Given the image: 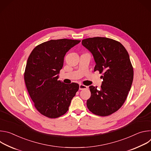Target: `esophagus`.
Instances as JSON below:
<instances>
[{
  "mask_svg": "<svg viewBox=\"0 0 151 151\" xmlns=\"http://www.w3.org/2000/svg\"><path fill=\"white\" fill-rule=\"evenodd\" d=\"M87 88H88V87H87V86H85V85H82V84H80V85H79V90H80L87 89Z\"/></svg>",
  "mask_w": 151,
  "mask_h": 151,
  "instance_id": "1",
  "label": "esophagus"
}]
</instances>
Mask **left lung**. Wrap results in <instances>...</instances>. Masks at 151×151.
I'll return each instance as SVG.
<instances>
[{
    "instance_id": "8db88e82",
    "label": "left lung",
    "mask_w": 151,
    "mask_h": 151,
    "mask_svg": "<svg viewBox=\"0 0 151 151\" xmlns=\"http://www.w3.org/2000/svg\"><path fill=\"white\" fill-rule=\"evenodd\" d=\"M82 44L93 54L103 81L101 90L90 86L91 97L87 101L93 114L106 116L116 112L124 103L133 80V68L125 47L112 39L94 37L85 39Z\"/></svg>"
}]
</instances>
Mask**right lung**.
<instances>
[{
  "label": "right lung",
  "instance_id": "1",
  "mask_svg": "<svg viewBox=\"0 0 151 151\" xmlns=\"http://www.w3.org/2000/svg\"><path fill=\"white\" fill-rule=\"evenodd\" d=\"M81 42L61 39L50 40L36 46L30 53L24 72V81L34 106L50 118L63 115L79 90L76 83L58 81L66 52Z\"/></svg>",
  "mask_w": 151,
  "mask_h": 151
}]
</instances>
